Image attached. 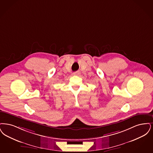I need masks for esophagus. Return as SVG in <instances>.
Listing matches in <instances>:
<instances>
[{
    "label": "esophagus",
    "instance_id": "esophagus-1",
    "mask_svg": "<svg viewBox=\"0 0 153 153\" xmlns=\"http://www.w3.org/2000/svg\"><path fill=\"white\" fill-rule=\"evenodd\" d=\"M80 74V73L79 71H76V72H75V73H74V75L78 76V75H79Z\"/></svg>",
    "mask_w": 153,
    "mask_h": 153
}]
</instances>
